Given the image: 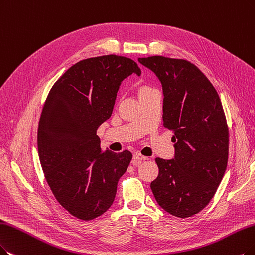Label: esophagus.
I'll return each mask as SVG.
<instances>
[{"label":"esophagus","instance_id":"esophagus-1","mask_svg":"<svg viewBox=\"0 0 255 255\" xmlns=\"http://www.w3.org/2000/svg\"><path fill=\"white\" fill-rule=\"evenodd\" d=\"M144 160H148V158L145 156H142L141 154H139V152H136V154H134L133 156V164L134 166H138L140 163Z\"/></svg>","mask_w":255,"mask_h":255}]
</instances>
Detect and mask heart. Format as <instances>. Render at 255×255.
I'll use <instances>...</instances> for the list:
<instances>
[{"instance_id":"1","label":"heart","mask_w":255,"mask_h":255,"mask_svg":"<svg viewBox=\"0 0 255 255\" xmlns=\"http://www.w3.org/2000/svg\"><path fill=\"white\" fill-rule=\"evenodd\" d=\"M150 90H151L150 88H148V87H145V86H143V87L139 88V90H138V96H139V95H141V94H143V93H146V92H148V91H150Z\"/></svg>"}]
</instances>
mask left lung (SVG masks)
Masks as SVG:
<instances>
[{
    "label": "left lung",
    "instance_id": "obj_1",
    "mask_svg": "<svg viewBox=\"0 0 255 255\" xmlns=\"http://www.w3.org/2000/svg\"><path fill=\"white\" fill-rule=\"evenodd\" d=\"M160 79L163 127L174 130L175 159L156 158L150 183L158 204L181 219L197 215L215 196L227 167L229 129L220 96L205 74L186 59H138Z\"/></svg>",
    "mask_w": 255,
    "mask_h": 255
}]
</instances>
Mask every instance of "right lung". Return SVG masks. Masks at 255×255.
I'll return each mask as SVG.
<instances>
[{
	"mask_svg": "<svg viewBox=\"0 0 255 255\" xmlns=\"http://www.w3.org/2000/svg\"><path fill=\"white\" fill-rule=\"evenodd\" d=\"M133 73L141 70L125 56L87 58L69 68L45 100L37 128L40 165L56 201L79 220L111 207L133 158L127 149L103 152L96 135L112 115L121 81Z\"/></svg>",
	"mask_w": 255,
	"mask_h": 255,
	"instance_id": "1",
	"label": "right lung"
}]
</instances>
